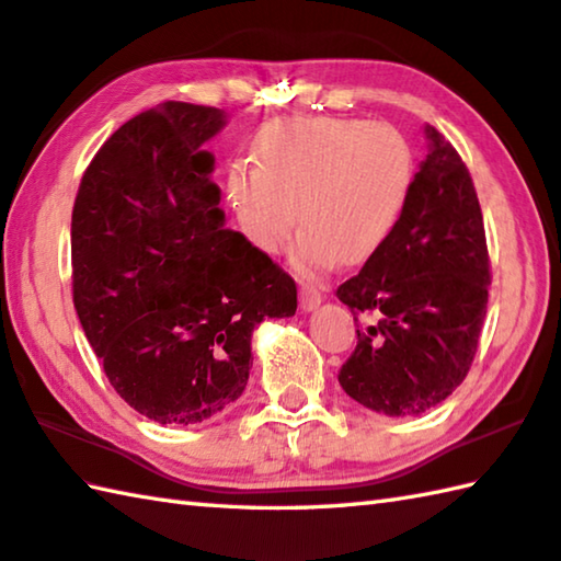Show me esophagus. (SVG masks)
<instances>
[{
	"label": "esophagus",
	"instance_id": "34e87169",
	"mask_svg": "<svg viewBox=\"0 0 561 561\" xmlns=\"http://www.w3.org/2000/svg\"><path fill=\"white\" fill-rule=\"evenodd\" d=\"M321 301H323V296H321V291H318L316 287H309V284H304L301 287V291H299V306H301V311H316L318 306H321Z\"/></svg>",
	"mask_w": 561,
	"mask_h": 561
}]
</instances>
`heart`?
Listing matches in <instances>:
<instances>
[{"label":"heart","instance_id":"heart-1","mask_svg":"<svg viewBox=\"0 0 561 561\" xmlns=\"http://www.w3.org/2000/svg\"><path fill=\"white\" fill-rule=\"evenodd\" d=\"M411 184L413 152L397 128L333 116L277 121L255 140V168L233 162L226 174L228 204L260 252L272 255L294 221L304 226L291 265L306 277L375 255Z\"/></svg>","mask_w":561,"mask_h":561}]
</instances>
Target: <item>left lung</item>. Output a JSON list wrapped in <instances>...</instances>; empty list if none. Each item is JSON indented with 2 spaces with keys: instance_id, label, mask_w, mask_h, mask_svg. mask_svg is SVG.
Wrapping results in <instances>:
<instances>
[{
  "instance_id": "1",
  "label": "left lung",
  "mask_w": 561,
  "mask_h": 561,
  "mask_svg": "<svg viewBox=\"0 0 561 561\" xmlns=\"http://www.w3.org/2000/svg\"><path fill=\"white\" fill-rule=\"evenodd\" d=\"M427 156L391 236L337 299L377 313L337 381L365 409L405 419L435 409L465 381L489 304L484 216L467 164L425 126ZM357 321V318H355Z\"/></svg>"
}]
</instances>
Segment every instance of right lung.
<instances>
[{"label":"right lung","mask_w":561,"mask_h":561,"mask_svg":"<svg viewBox=\"0 0 561 561\" xmlns=\"http://www.w3.org/2000/svg\"><path fill=\"white\" fill-rule=\"evenodd\" d=\"M224 108L164 102L126 121L72 208V299L116 393L160 425H196L245 391L252 333L296 313V284L226 228L204 146Z\"/></svg>","instance_id":"add662e5"}]
</instances>
